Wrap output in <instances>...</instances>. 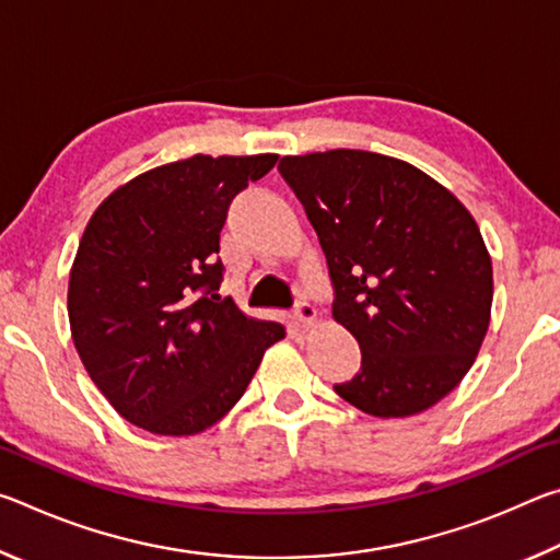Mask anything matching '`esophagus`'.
Returning <instances> with one entry per match:
<instances>
[{"label":"esophagus","mask_w":560,"mask_h":560,"mask_svg":"<svg viewBox=\"0 0 560 560\" xmlns=\"http://www.w3.org/2000/svg\"><path fill=\"white\" fill-rule=\"evenodd\" d=\"M293 324H296V328H301V330H306L308 326H314V320H316V308L311 306V303H299L296 308H293Z\"/></svg>","instance_id":"34e87169"}]
</instances>
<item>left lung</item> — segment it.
<instances>
[{
    "label": "left lung",
    "instance_id": "obj_1",
    "mask_svg": "<svg viewBox=\"0 0 560 560\" xmlns=\"http://www.w3.org/2000/svg\"><path fill=\"white\" fill-rule=\"evenodd\" d=\"M334 281V318L360 373L334 385L358 410L410 417L469 373L491 316V257L474 217L438 179L368 150L281 158Z\"/></svg>",
    "mask_w": 560,
    "mask_h": 560
}]
</instances>
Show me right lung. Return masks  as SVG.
I'll return each instance as SVG.
<instances>
[{
    "label": "right lung",
    "mask_w": 560,
    "mask_h": 560,
    "mask_svg": "<svg viewBox=\"0 0 560 560\" xmlns=\"http://www.w3.org/2000/svg\"><path fill=\"white\" fill-rule=\"evenodd\" d=\"M279 155H192L98 205L69 279L73 346L120 417L153 434L212 428L287 330L220 299L226 210Z\"/></svg>",
    "instance_id": "right-lung-1"
}]
</instances>
